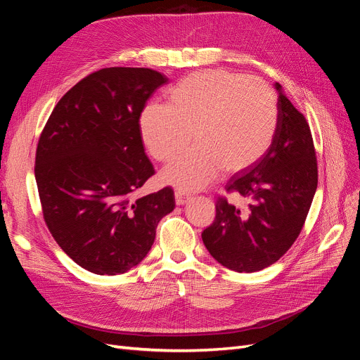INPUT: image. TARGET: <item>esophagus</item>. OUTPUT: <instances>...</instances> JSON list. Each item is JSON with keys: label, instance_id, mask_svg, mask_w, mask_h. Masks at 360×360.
I'll use <instances>...</instances> for the list:
<instances>
[{"label": "esophagus", "instance_id": "1", "mask_svg": "<svg viewBox=\"0 0 360 360\" xmlns=\"http://www.w3.org/2000/svg\"><path fill=\"white\" fill-rule=\"evenodd\" d=\"M192 200V197L189 193H186L184 191H181V189H177L176 191V202H177V205H183V204H186V202H189Z\"/></svg>", "mask_w": 360, "mask_h": 360}]
</instances>
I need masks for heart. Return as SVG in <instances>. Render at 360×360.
<instances>
[{
  "label": "heart",
  "mask_w": 360,
  "mask_h": 360,
  "mask_svg": "<svg viewBox=\"0 0 360 360\" xmlns=\"http://www.w3.org/2000/svg\"><path fill=\"white\" fill-rule=\"evenodd\" d=\"M168 103L147 105L139 129L150 155L167 162L162 171L172 186L195 191L219 171L236 174L250 168L271 147L278 132V99L258 78L226 70L192 73L168 91Z\"/></svg>",
  "instance_id": "heart-1"
}]
</instances>
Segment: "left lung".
I'll list each match as a JSON object with an SVG mask.
<instances>
[{"mask_svg": "<svg viewBox=\"0 0 360 360\" xmlns=\"http://www.w3.org/2000/svg\"><path fill=\"white\" fill-rule=\"evenodd\" d=\"M279 93V124L274 144L255 165L226 184L248 201L238 209L216 200V217L201 237L222 266L252 274L284 255L299 237L317 191L319 171L307 118Z\"/></svg>", "mask_w": 360, "mask_h": 360, "instance_id": "obj_1", "label": "left lung"}]
</instances>
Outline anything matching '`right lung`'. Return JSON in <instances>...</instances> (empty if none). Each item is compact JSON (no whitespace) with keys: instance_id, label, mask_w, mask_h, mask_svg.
<instances>
[{"instance_id":"1","label":"right lung","mask_w":360,"mask_h":360,"mask_svg":"<svg viewBox=\"0 0 360 360\" xmlns=\"http://www.w3.org/2000/svg\"><path fill=\"white\" fill-rule=\"evenodd\" d=\"M168 78L144 68L97 70L64 94L41 130L34 174L43 219L58 246L96 275L146 258L174 191L134 198L153 176L139 115Z\"/></svg>"}]
</instances>
